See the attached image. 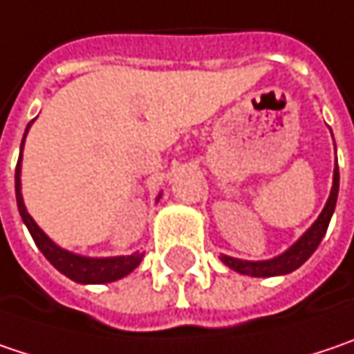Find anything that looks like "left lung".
<instances>
[{
	"label": "left lung",
	"mask_w": 354,
	"mask_h": 354,
	"mask_svg": "<svg viewBox=\"0 0 354 354\" xmlns=\"http://www.w3.org/2000/svg\"><path fill=\"white\" fill-rule=\"evenodd\" d=\"M337 196H339V166H335L333 190H330V196L326 200V206L321 212V216L284 254L272 260H259V262L222 257V262L226 266H230L232 270H236L240 274H248V277H279V274H288V272L297 270L301 264L310 259V254L321 244L322 236L326 234L328 222H330V216H333L335 206H337Z\"/></svg>",
	"instance_id": "8db88e82"
}]
</instances>
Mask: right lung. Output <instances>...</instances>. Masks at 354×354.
I'll return each mask as SVG.
<instances>
[{
  "label": "right lung",
  "instance_id": "1",
  "mask_svg": "<svg viewBox=\"0 0 354 354\" xmlns=\"http://www.w3.org/2000/svg\"><path fill=\"white\" fill-rule=\"evenodd\" d=\"M32 124V122H30ZM28 124V128H30ZM26 128V132H28ZM26 138V134H24ZM24 148V142H21ZM19 172H21V154L15 166V198H17V208L21 220L26 222L30 234H32L33 242L37 244V248L41 250V254L52 262L53 266L66 274L68 279L82 284H104V282H114L126 274H130L136 266L140 264L142 254H132V257H114V259H86V257H77L72 254L59 246H55L52 240L48 239L41 228L33 222V218L28 214L26 206H24V198H21V182H19Z\"/></svg>",
  "mask_w": 354,
  "mask_h": 354
}]
</instances>
